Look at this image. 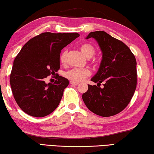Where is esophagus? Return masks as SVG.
Instances as JSON below:
<instances>
[{
    "mask_svg": "<svg viewBox=\"0 0 154 154\" xmlns=\"http://www.w3.org/2000/svg\"><path fill=\"white\" fill-rule=\"evenodd\" d=\"M70 84L77 85L78 84H79V82H74V81H72V80H71V81H70Z\"/></svg>",
    "mask_w": 154,
    "mask_h": 154,
    "instance_id": "34e87169",
    "label": "esophagus"
}]
</instances>
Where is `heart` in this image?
I'll return each mask as SVG.
<instances>
[{"instance_id":"1","label":"heart","mask_w":154,"mask_h":154,"mask_svg":"<svg viewBox=\"0 0 154 154\" xmlns=\"http://www.w3.org/2000/svg\"><path fill=\"white\" fill-rule=\"evenodd\" d=\"M80 50L82 52L84 56L90 59L94 56L95 53V49L94 46L92 44H89V43H85V44H82L80 46ZM67 54V50H65L64 51L60 54V60L61 63H64L66 59ZM91 74L89 70L87 69H80V68H74L65 72V75L67 79L72 80V81L79 82L81 80H84L85 78L89 76Z\"/></svg>"}]
</instances>
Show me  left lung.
I'll list each match as a JSON object with an SVG mask.
<instances>
[{"mask_svg": "<svg viewBox=\"0 0 154 154\" xmlns=\"http://www.w3.org/2000/svg\"><path fill=\"white\" fill-rule=\"evenodd\" d=\"M89 38L95 39L102 54L98 71L91 80L104 84L102 89L88 85L89 89L82 97L91 111L102 117H110L122 111L134 94L137 60L124 43L107 32H91L86 37Z\"/></svg>", "mask_w": 154, "mask_h": 154, "instance_id": "left-lung-1", "label": "left lung"}]
</instances>
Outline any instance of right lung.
<instances>
[{"label": "right lung", "instance_id": "right-lung-1", "mask_svg": "<svg viewBox=\"0 0 154 154\" xmlns=\"http://www.w3.org/2000/svg\"><path fill=\"white\" fill-rule=\"evenodd\" d=\"M77 32H43L27 42L14 61L10 85L19 107L26 114L43 117L56 109L69 80L58 76L54 84L44 79L60 68V54L79 37Z\"/></svg>", "mask_w": 154, "mask_h": 154}]
</instances>
